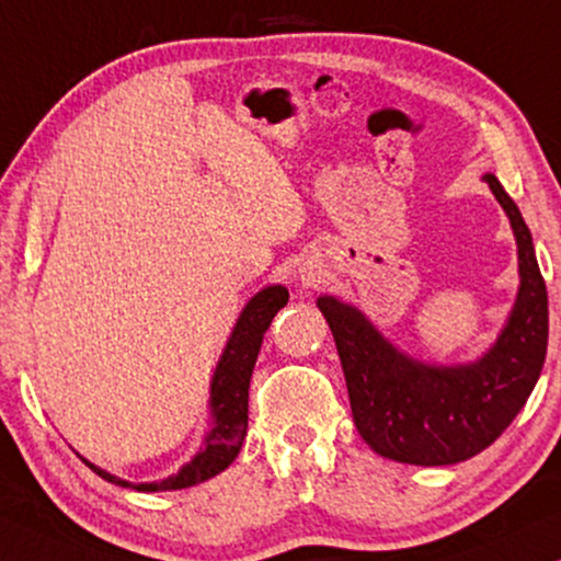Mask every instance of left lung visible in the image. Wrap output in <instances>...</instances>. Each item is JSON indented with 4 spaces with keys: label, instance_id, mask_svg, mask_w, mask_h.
<instances>
[{
    "label": "left lung",
    "instance_id": "8db88e82",
    "mask_svg": "<svg viewBox=\"0 0 561 561\" xmlns=\"http://www.w3.org/2000/svg\"><path fill=\"white\" fill-rule=\"evenodd\" d=\"M518 242L520 290L501 340L480 363L421 365L393 350L352 306L319 298L340 352L352 419L380 457L436 467L488 449L524 409L539 380L549 342L547 283L518 206L493 173L485 175Z\"/></svg>",
    "mask_w": 561,
    "mask_h": 561
}]
</instances>
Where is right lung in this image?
<instances>
[{
	"label": "right lung",
	"mask_w": 561,
	"mask_h": 561,
	"mask_svg": "<svg viewBox=\"0 0 561 561\" xmlns=\"http://www.w3.org/2000/svg\"><path fill=\"white\" fill-rule=\"evenodd\" d=\"M288 304V290L283 286H271L252 298L244 306L240 321H237L229 344L221 355L217 373H214L211 382V411H214V426L209 436H206V449L191 459L179 474L168 478L163 482H142V485H133V482L114 478V474L99 470L91 462H87L99 478L122 488H135L140 493H158V490H181L198 485V482L214 478L225 467L234 462L237 451H240L244 434H248V390L252 367H255L260 344H263V334L271 327L275 313Z\"/></svg>",
	"instance_id": "right-lung-1"
}]
</instances>
